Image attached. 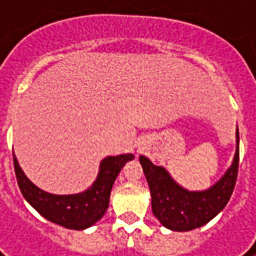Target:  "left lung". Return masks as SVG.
<instances>
[{"label":"left lung","instance_id":"8db88e82","mask_svg":"<svg viewBox=\"0 0 256 256\" xmlns=\"http://www.w3.org/2000/svg\"><path fill=\"white\" fill-rule=\"evenodd\" d=\"M145 178L151 191L154 215L171 231H191L215 218L231 198L240 165V132L236 126V150L234 161L221 180L205 191H190L176 184L164 166L154 165L141 155Z\"/></svg>","mask_w":256,"mask_h":256}]
</instances>
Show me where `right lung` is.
Returning a JSON list of instances; mask_svg holds the SVG:
<instances>
[{
  "label": "right lung",
  "instance_id": "right-lung-1",
  "mask_svg": "<svg viewBox=\"0 0 256 256\" xmlns=\"http://www.w3.org/2000/svg\"><path fill=\"white\" fill-rule=\"evenodd\" d=\"M132 154H121L106 156L100 164V172L94 184L80 194L55 195L42 190L26 178L14 155V168L18 186L28 204L45 220L61 225L66 230H86L104 216L110 205V195L118 174L128 161H132Z\"/></svg>",
  "mask_w": 256,
  "mask_h": 256
}]
</instances>
